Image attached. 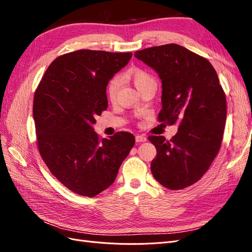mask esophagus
Listing matches in <instances>:
<instances>
[{
    "label": "esophagus",
    "mask_w": 252,
    "mask_h": 252,
    "mask_svg": "<svg viewBox=\"0 0 252 252\" xmlns=\"http://www.w3.org/2000/svg\"><path fill=\"white\" fill-rule=\"evenodd\" d=\"M135 141L138 143L146 142L147 138H146V135H144V134H138V135H135Z\"/></svg>",
    "instance_id": "esophagus-1"
}]
</instances>
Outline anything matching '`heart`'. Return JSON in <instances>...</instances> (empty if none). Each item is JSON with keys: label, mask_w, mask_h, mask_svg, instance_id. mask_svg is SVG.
Wrapping results in <instances>:
<instances>
[{"label": "heart", "mask_w": 252, "mask_h": 252, "mask_svg": "<svg viewBox=\"0 0 252 252\" xmlns=\"http://www.w3.org/2000/svg\"><path fill=\"white\" fill-rule=\"evenodd\" d=\"M126 77L133 82L135 87L139 89L140 93L143 89L148 87L149 85L156 84L155 79L152 78L147 71L140 69V68H133V69L129 70L126 74ZM120 86H121L120 78L116 77V78H112L109 81L107 88H106V94H107V98L110 102H114L117 100Z\"/></svg>", "instance_id": "b5f03b06"}]
</instances>
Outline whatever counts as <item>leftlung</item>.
Masks as SVG:
<instances>
[{"label": "left lung", "instance_id": "8db88e82", "mask_svg": "<svg viewBox=\"0 0 252 252\" xmlns=\"http://www.w3.org/2000/svg\"><path fill=\"white\" fill-rule=\"evenodd\" d=\"M134 57L162 81L158 121L179 123L169 142L162 135L149 136L157 148L152 175L171 190L191 186L208 170L223 139L226 96L218 74L209 61L178 44L143 49Z\"/></svg>", "mask_w": 252, "mask_h": 252}]
</instances>
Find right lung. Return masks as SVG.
I'll return each mask as SVG.
<instances>
[{
  "label": "right lung",
  "instance_id": "add662e5",
  "mask_svg": "<svg viewBox=\"0 0 252 252\" xmlns=\"http://www.w3.org/2000/svg\"><path fill=\"white\" fill-rule=\"evenodd\" d=\"M131 52L82 49L56 59L33 98L40 155L71 191L93 197L107 189L135 143L125 131L98 139L95 117L108 107L106 87Z\"/></svg>",
  "mask_w": 252,
  "mask_h": 252
}]
</instances>
